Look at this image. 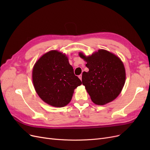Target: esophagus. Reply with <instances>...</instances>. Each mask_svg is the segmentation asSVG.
I'll return each instance as SVG.
<instances>
[{
  "label": "esophagus",
  "mask_w": 150,
  "mask_h": 150,
  "mask_svg": "<svg viewBox=\"0 0 150 150\" xmlns=\"http://www.w3.org/2000/svg\"><path fill=\"white\" fill-rule=\"evenodd\" d=\"M79 79L82 81V74H80L79 76Z\"/></svg>",
  "instance_id": "1"
}]
</instances>
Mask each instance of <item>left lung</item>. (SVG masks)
<instances>
[{
    "label": "left lung",
    "mask_w": 150,
    "mask_h": 150,
    "mask_svg": "<svg viewBox=\"0 0 150 150\" xmlns=\"http://www.w3.org/2000/svg\"><path fill=\"white\" fill-rule=\"evenodd\" d=\"M79 56L87 62L88 72H83V84L92 101L103 105L114 100L123 88L126 73L120 59L106 50L101 49L91 56Z\"/></svg>",
    "instance_id": "left-lung-1"
}]
</instances>
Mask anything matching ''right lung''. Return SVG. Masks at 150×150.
Segmentation results:
<instances>
[{"label":"right lung","instance_id":"add662e5","mask_svg":"<svg viewBox=\"0 0 150 150\" xmlns=\"http://www.w3.org/2000/svg\"><path fill=\"white\" fill-rule=\"evenodd\" d=\"M33 81L39 96L54 107L66 106L74 90L82 84L65 54L57 51L47 52L36 62Z\"/></svg>","mask_w":150,"mask_h":150}]
</instances>
